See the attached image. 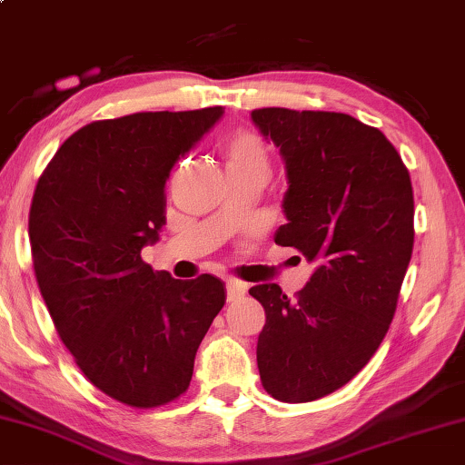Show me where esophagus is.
<instances>
[{
	"mask_svg": "<svg viewBox=\"0 0 465 465\" xmlns=\"http://www.w3.org/2000/svg\"><path fill=\"white\" fill-rule=\"evenodd\" d=\"M245 292H247V284L241 282V280L231 278L226 282V299H228V302L239 301L241 296H245Z\"/></svg>",
	"mask_w": 465,
	"mask_h": 465,
	"instance_id": "obj_1",
	"label": "esophagus"
}]
</instances>
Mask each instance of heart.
<instances>
[{"instance_id":"heart-1","label":"heart","mask_w":465,"mask_h":465,"mask_svg":"<svg viewBox=\"0 0 465 465\" xmlns=\"http://www.w3.org/2000/svg\"><path fill=\"white\" fill-rule=\"evenodd\" d=\"M220 152L226 161V171H270V150L253 129L239 127L220 142Z\"/></svg>"}]
</instances>
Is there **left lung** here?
Instances as JSON below:
<instances>
[{
	"label": "left lung",
	"instance_id": "1",
	"mask_svg": "<svg viewBox=\"0 0 465 465\" xmlns=\"http://www.w3.org/2000/svg\"><path fill=\"white\" fill-rule=\"evenodd\" d=\"M251 119L286 163L288 223L273 241L317 263L294 299L278 284L249 291L265 309L263 390L302 404L359 375L390 330L414 247L412 181L393 143L346 113L268 106Z\"/></svg>",
	"mask_w": 465,
	"mask_h": 465
}]
</instances>
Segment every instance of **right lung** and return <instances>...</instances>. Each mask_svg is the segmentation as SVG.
Returning a JSON list of instances; mask_svg holds the SVG:
<instances>
[{
  "instance_id": "right-lung-1",
  "label": "right lung",
  "mask_w": 465,
  "mask_h": 465,
  "mask_svg": "<svg viewBox=\"0 0 465 465\" xmlns=\"http://www.w3.org/2000/svg\"><path fill=\"white\" fill-rule=\"evenodd\" d=\"M220 117L223 106L93 121L36 183L28 237L45 304L84 377L125 406L185 393L224 307L218 278L174 280L142 260L166 223L171 169Z\"/></svg>"
}]
</instances>
